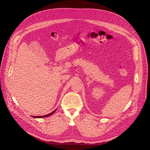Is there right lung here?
<instances>
[{"instance_id": "right-lung-1", "label": "right lung", "mask_w": 150, "mask_h": 150, "mask_svg": "<svg viewBox=\"0 0 150 150\" xmlns=\"http://www.w3.org/2000/svg\"><path fill=\"white\" fill-rule=\"evenodd\" d=\"M56 110H57V109H56L55 110L53 111H52V112H51V113H49V114H47V115H43V116H32V117H35V118H42V117H47V116H49L52 115L53 114V113H54V112H55V111H56Z\"/></svg>"}]
</instances>
